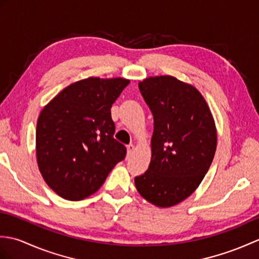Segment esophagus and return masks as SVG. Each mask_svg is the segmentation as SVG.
Masks as SVG:
<instances>
[{
    "instance_id": "34e87169",
    "label": "esophagus",
    "mask_w": 259,
    "mask_h": 259,
    "mask_svg": "<svg viewBox=\"0 0 259 259\" xmlns=\"http://www.w3.org/2000/svg\"><path fill=\"white\" fill-rule=\"evenodd\" d=\"M135 150V146L134 145H129L126 146V157H130L131 155H133V152Z\"/></svg>"
}]
</instances>
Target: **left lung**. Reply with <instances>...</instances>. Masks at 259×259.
<instances>
[{
  "instance_id": "1",
  "label": "left lung",
  "mask_w": 259,
  "mask_h": 259,
  "mask_svg": "<svg viewBox=\"0 0 259 259\" xmlns=\"http://www.w3.org/2000/svg\"><path fill=\"white\" fill-rule=\"evenodd\" d=\"M138 85L153 115V134L149 168L135 185L146 200L168 208L188 198L205 177L216 152V125L194 85L171 75L150 76Z\"/></svg>"
}]
</instances>
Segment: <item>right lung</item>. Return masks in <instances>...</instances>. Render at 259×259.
Segmentation results:
<instances>
[{"mask_svg": "<svg viewBox=\"0 0 259 259\" xmlns=\"http://www.w3.org/2000/svg\"><path fill=\"white\" fill-rule=\"evenodd\" d=\"M130 80L90 76L58 93L36 123V161L60 197L82 200L100 188L123 160L125 147L113 138L111 107Z\"/></svg>", "mask_w": 259, "mask_h": 259, "instance_id": "obj_1", "label": "right lung"}]
</instances>
